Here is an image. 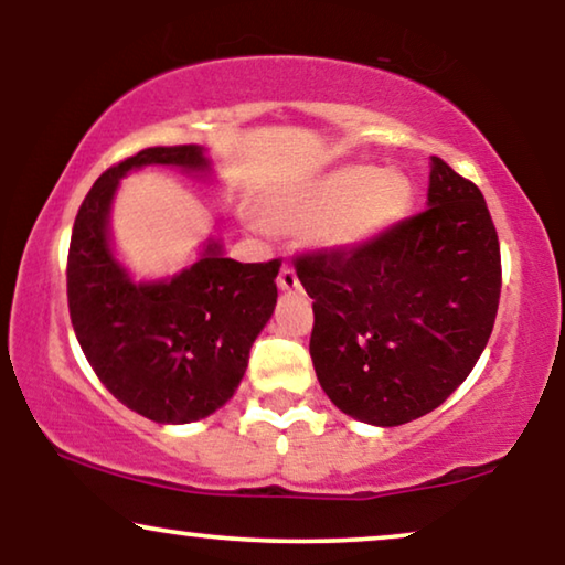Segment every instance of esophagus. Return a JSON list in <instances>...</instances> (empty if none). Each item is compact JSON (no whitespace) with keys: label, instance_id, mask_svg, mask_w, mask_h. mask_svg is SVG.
Returning a JSON list of instances; mask_svg holds the SVG:
<instances>
[{"label":"esophagus","instance_id":"34e87169","mask_svg":"<svg viewBox=\"0 0 565 565\" xmlns=\"http://www.w3.org/2000/svg\"><path fill=\"white\" fill-rule=\"evenodd\" d=\"M277 288H280L282 292H292V290L300 288L298 277H296V273H292L290 267H282L280 269V275H277Z\"/></svg>","mask_w":565,"mask_h":565}]
</instances>
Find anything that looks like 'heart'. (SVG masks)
I'll return each instance as SVG.
<instances>
[{"label":"heart","mask_w":565,"mask_h":565,"mask_svg":"<svg viewBox=\"0 0 565 565\" xmlns=\"http://www.w3.org/2000/svg\"><path fill=\"white\" fill-rule=\"evenodd\" d=\"M414 184L401 172L344 164L267 203L269 226L311 231L331 252H358L388 234L412 211Z\"/></svg>","instance_id":"1"}]
</instances>
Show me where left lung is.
Instances as JSON below:
<instances>
[{"label": "left lung", "mask_w": 565, "mask_h": 565, "mask_svg": "<svg viewBox=\"0 0 565 565\" xmlns=\"http://www.w3.org/2000/svg\"><path fill=\"white\" fill-rule=\"evenodd\" d=\"M311 360L339 412L398 427L435 412L489 342L501 292L499 238L481 190L429 159L427 211L358 252L308 254Z\"/></svg>", "instance_id": "1"}]
</instances>
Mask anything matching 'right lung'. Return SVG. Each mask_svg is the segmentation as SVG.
I'll use <instances>...</instances> for the list:
<instances>
[{
	"instance_id": "obj_1",
	"label": "right lung",
	"mask_w": 565,
	"mask_h": 565,
	"mask_svg": "<svg viewBox=\"0 0 565 565\" xmlns=\"http://www.w3.org/2000/svg\"><path fill=\"white\" fill-rule=\"evenodd\" d=\"M143 167L211 180L203 146H151L110 167L84 198L68 246V313L84 358L130 412L190 424L218 412L273 319L280 262L242 265L205 238L190 267L138 280L115 249L110 213L120 182Z\"/></svg>"
}]
</instances>
